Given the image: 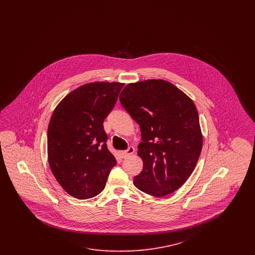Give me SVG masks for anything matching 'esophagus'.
I'll use <instances>...</instances> for the list:
<instances>
[{
	"label": "esophagus",
	"instance_id": "esophagus-1",
	"mask_svg": "<svg viewBox=\"0 0 255 255\" xmlns=\"http://www.w3.org/2000/svg\"><path fill=\"white\" fill-rule=\"evenodd\" d=\"M133 152H134V149H133V146H130V147H128L127 150L121 151V152H120V155H121V157H122V158H128L130 155L133 154Z\"/></svg>",
	"mask_w": 255,
	"mask_h": 255
}]
</instances>
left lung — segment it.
Here are the masks:
<instances>
[{"mask_svg": "<svg viewBox=\"0 0 255 255\" xmlns=\"http://www.w3.org/2000/svg\"><path fill=\"white\" fill-rule=\"evenodd\" d=\"M120 101L140 127L138 156L143 168L135 187L163 197L179 189L192 174L203 136L194 102L176 86L151 79L125 86Z\"/></svg>", "mask_w": 255, "mask_h": 255, "instance_id": "8db88e82", "label": "left lung"}]
</instances>
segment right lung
<instances>
[{
  "instance_id": "add662e5",
  "label": "right lung",
  "mask_w": 255,
  "mask_h": 255,
  "mask_svg": "<svg viewBox=\"0 0 255 255\" xmlns=\"http://www.w3.org/2000/svg\"><path fill=\"white\" fill-rule=\"evenodd\" d=\"M124 84L81 86L54 110L48 128V157L57 182L74 198L86 200L103 191L117 160L107 147L103 122Z\"/></svg>"
}]
</instances>
